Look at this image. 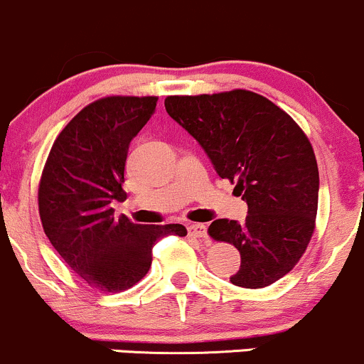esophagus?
Returning a JSON list of instances; mask_svg holds the SVG:
<instances>
[{
    "mask_svg": "<svg viewBox=\"0 0 364 364\" xmlns=\"http://www.w3.org/2000/svg\"><path fill=\"white\" fill-rule=\"evenodd\" d=\"M188 233L190 237L198 238V240H207V226L205 225H190L188 226Z\"/></svg>",
    "mask_w": 364,
    "mask_h": 364,
    "instance_id": "esophagus-1",
    "label": "esophagus"
}]
</instances>
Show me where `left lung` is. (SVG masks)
<instances>
[{
    "label": "left lung",
    "mask_w": 364,
    "mask_h": 364,
    "mask_svg": "<svg viewBox=\"0 0 364 364\" xmlns=\"http://www.w3.org/2000/svg\"><path fill=\"white\" fill-rule=\"evenodd\" d=\"M164 105L249 207L242 225L215 219L209 226L214 240L240 252V269L230 282L262 289L285 277L304 254L318 210V164L301 127L273 102L245 90L167 97Z\"/></svg>",
    "instance_id": "obj_1"
}]
</instances>
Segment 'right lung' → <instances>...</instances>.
Instances as JSON below:
<instances>
[{
    "instance_id": "1",
    "label": "right lung",
    "mask_w": 364,
    "mask_h": 364,
    "mask_svg": "<svg viewBox=\"0 0 364 364\" xmlns=\"http://www.w3.org/2000/svg\"><path fill=\"white\" fill-rule=\"evenodd\" d=\"M157 107L155 97H107L85 107L55 139L39 185V215L72 271L103 292L129 289L149 273L151 249L183 225L143 226L121 215L131 139Z\"/></svg>"
}]
</instances>
